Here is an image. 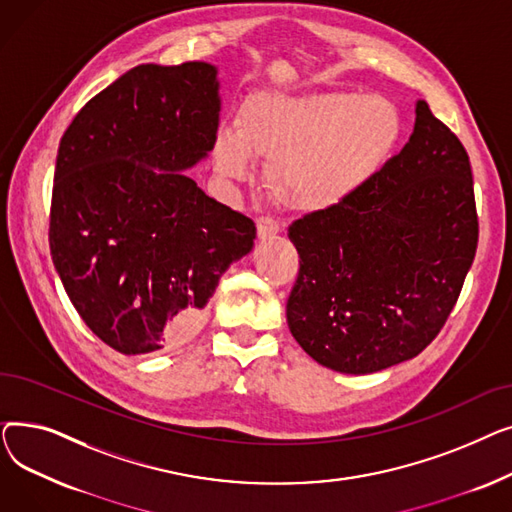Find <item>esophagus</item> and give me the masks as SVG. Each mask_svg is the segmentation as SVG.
I'll use <instances>...</instances> for the list:
<instances>
[{
	"label": "esophagus",
	"instance_id": "34e87169",
	"mask_svg": "<svg viewBox=\"0 0 512 512\" xmlns=\"http://www.w3.org/2000/svg\"><path fill=\"white\" fill-rule=\"evenodd\" d=\"M280 232V226L276 220L267 218V215H261V218L257 220V236L263 240V238H270L274 234Z\"/></svg>",
	"mask_w": 512,
	"mask_h": 512
}]
</instances>
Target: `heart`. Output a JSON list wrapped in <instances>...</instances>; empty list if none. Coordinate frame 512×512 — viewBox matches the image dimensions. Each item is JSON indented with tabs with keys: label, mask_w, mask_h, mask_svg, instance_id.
<instances>
[{
	"label": "heart",
	"mask_w": 512,
	"mask_h": 512,
	"mask_svg": "<svg viewBox=\"0 0 512 512\" xmlns=\"http://www.w3.org/2000/svg\"><path fill=\"white\" fill-rule=\"evenodd\" d=\"M400 132L398 107L382 95L263 91L240 107L236 130L218 132L213 161L222 176L247 180L261 157L270 193L288 209L317 213L378 174Z\"/></svg>",
	"instance_id": "obj_1"
}]
</instances>
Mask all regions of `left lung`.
I'll list each match as a JSON object with an SVG mask.
<instances>
[{
  "label": "left lung",
  "instance_id": "left-lung-1",
  "mask_svg": "<svg viewBox=\"0 0 512 512\" xmlns=\"http://www.w3.org/2000/svg\"><path fill=\"white\" fill-rule=\"evenodd\" d=\"M477 232L469 155L419 99L398 155L336 207L288 228L301 257L290 334L340 373L417 357L459 299Z\"/></svg>",
  "mask_w": 512,
  "mask_h": 512
}]
</instances>
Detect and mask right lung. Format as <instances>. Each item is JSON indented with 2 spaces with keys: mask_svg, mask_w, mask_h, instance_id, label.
<instances>
[{
  "mask_svg": "<svg viewBox=\"0 0 512 512\" xmlns=\"http://www.w3.org/2000/svg\"><path fill=\"white\" fill-rule=\"evenodd\" d=\"M218 66L141 64L95 95L60 141L49 249L74 309L122 355L191 338L255 224L186 174L215 145Z\"/></svg>",
  "mask_w": 512,
  "mask_h": 512,
  "instance_id": "obj_1",
  "label": "right lung"
}]
</instances>
